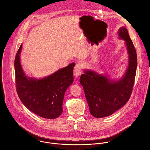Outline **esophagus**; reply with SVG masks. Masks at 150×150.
Masks as SVG:
<instances>
[{
	"instance_id": "1",
	"label": "esophagus",
	"mask_w": 150,
	"mask_h": 150,
	"mask_svg": "<svg viewBox=\"0 0 150 150\" xmlns=\"http://www.w3.org/2000/svg\"><path fill=\"white\" fill-rule=\"evenodd\" d=\"M82 73V66L81 64L78 63L74 68V74L76 77L79 76Z\"/></svg>"
}]
</instances>
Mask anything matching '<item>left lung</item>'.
<instances>
[{
    "mask_svg": "<svg viewBox=\"0 0 150 150\" xmlns=\"http://www.w3.org/2000/svg\"><path fill=\"white\" fill-rule=\"evenodd\" d=\"M118 36L125 41L128 54L127 67L122 77L115 80L108 74L91 69H84L80 77L90 112L97 118L110 116L118 110L129 100L132 91L137 67L136 50L125 27L119 28Z\"/></svg>",
    "mask_w": 150,
    "mask_h": 150,
    "instance_id": "1",
    "label": "left lung"
}]
</instances>
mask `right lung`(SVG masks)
I'll return each instance as SVG.
<instances>
[{"label": "right lung", "instance_id": "add662e5", "mask_svg": "<svg viewBox=\"0 0 150 150\" xmlns=\"http://www.w3.org/2000/svg\"><path fill=\"white\" fill-rule=\"evenodd\" d=\"M21 45L15 59L16 91L26 108L46 119H55L62 113L64 95L74 82L75 63L42 78L27 76L21 66Z\"/></svg>", "mask_w": 150, "mask_h": 150}]
</instances>
